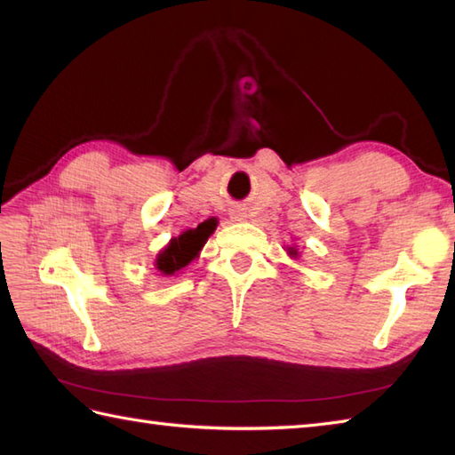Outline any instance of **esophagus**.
<instances>
[{
  "label": "esophagus",
  "instance_id": "esophagus-1",
  "mask_svg": "<svg viewBox=\"0 0 455 455\" xmlns=\"http://www.w3.org/2000/svg\"><path fill=\"white\" fill-rule=\"evenodd\" d=\"M230 217H233L235 220H243L246 217V212L243 209H233L230 211Z\"/></svg>",
  "mask_w": 455,
  "mask_h": 455
}]
</instances>
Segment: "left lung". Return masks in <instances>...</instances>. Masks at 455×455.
Returning <instances> with one entry per match:
<instances>
[{
  "label": "left lung",
  "mask_w": 455,
  "mask_h": 455,
  "mask_svg": "<svg viewBox=\"0 0 455 455\" xmlns=\"http://www.w3.org/2000/svg\"><path fill=\"white\" fill-rule=\"evenodd\" d=\"M289 254H291V256H297V250H295V248H289Z\"/></svg>",
  "instance_id": "8db88e82"
}]
</instances>
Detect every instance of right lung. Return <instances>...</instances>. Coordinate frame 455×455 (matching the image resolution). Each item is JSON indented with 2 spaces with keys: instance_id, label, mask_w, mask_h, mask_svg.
Instances as JSON below:
<instances>
[{
  "instance_id": "right-lung-1",
  "label": "right lung",
  "mask_w": 455,
  "mask_h": 455,
  "mask_svg": "<svg viewBox=\"0 0 455 455\" xmlns=\"http://www.w3.org/2000/svg\"><path fill=\"white\" fill-rule=\"evenodd\" d=\"M215 227V222L207 220L201 222L197 228L186 230V233H181L178 238H173L158 254L156 267L166 275L176 274L178 269L186 267L191 259L199 254V250L207 243V238L212 235Z\"/></svg>"
}]
</instances>
